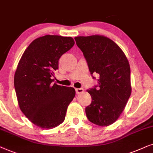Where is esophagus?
I'll list each match as a JSON object with an SVG mask.
<instances>
[{
    "instance_id": "1",
    "label": "esophagus",
    "mask_w": 153,
    "mask_h": 153,
    "mask_svg": "<svg viewBox=\"0 0 153 153\" xmlns=\"http://www.w3.org/2000/svg\"><path fill=\"white\" fill-rule=\"evenodd\" d=\"M75 91H76L77 94H80L82 93L84 91V89L82 88H76L75 89Z\"/></svg>"
}]
</instances>
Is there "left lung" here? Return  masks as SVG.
<instances>
[{
    "label": "left lung",
    "instance_id": "left-lung-1",
    "mask_svg": "<svg viewBox=\"0 0 153 153\" xmlns=\"http://www.w3.org/2000/svg\"><path fill=\"white\" fill-rule=\"evenodd\" d=\"M75 40L91 75H99L98 86L87 90L91 103L85 108L87 117L101 127L112 125L123 112L131 93L127 58L120 48L105 36H78Z\"/></svg>",
    "mask_w": 153,
    "mask_h": 153
}]
</instances>
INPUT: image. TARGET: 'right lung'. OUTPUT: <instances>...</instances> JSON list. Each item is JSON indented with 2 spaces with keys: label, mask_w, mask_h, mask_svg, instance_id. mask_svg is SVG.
Returning a JSON list of instances; mask_svg holds the SVG:
<instances>
[{
  "label": "right lung",
  "mask_w": 153,
  "mask_h": 153,
  "mask_svg": "<svg viewBox=\"0 0 153 153\" xmlns=\"http://www.w3.org/2000/svg\"><path fill=\"white\" fill-rule=\"evenodd\" d=\"M74 44L71 37L42 36L28 45L18 64L14 84L19 108L33 124L42 129L62 124L75 97L74 88L53 83L59 59Z\"/></svg>",
  "instance_id": "1"
}]
</instances>
